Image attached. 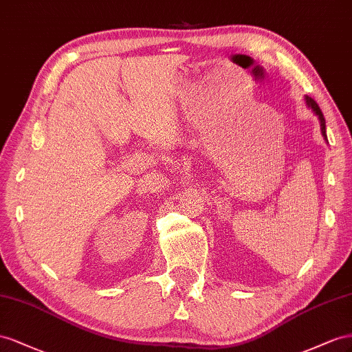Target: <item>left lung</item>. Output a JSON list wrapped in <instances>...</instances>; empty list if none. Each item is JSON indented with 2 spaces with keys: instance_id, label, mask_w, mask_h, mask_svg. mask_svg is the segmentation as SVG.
<instances>
[{
  "instance_id": "left-lung-1",
  "label": "left lung",
  "mask_w": 352,
  "mask_h": 352,
  "mask_svg": "<svg viewBox=\"0 0 352 352\" xmlns=\"http://www.w3.org/2000/svg\"><path fill=\"white\" fill-rule=\"evenodd\" d=\"M307 103H308V106H309L311 109L314 110V113L318 116V119H320V126H321V134H323V137L327 140V137H326V119H324V116H323V112H321L318 104H317L311 97H307Z\"/></svg>"
}]
</instances>
